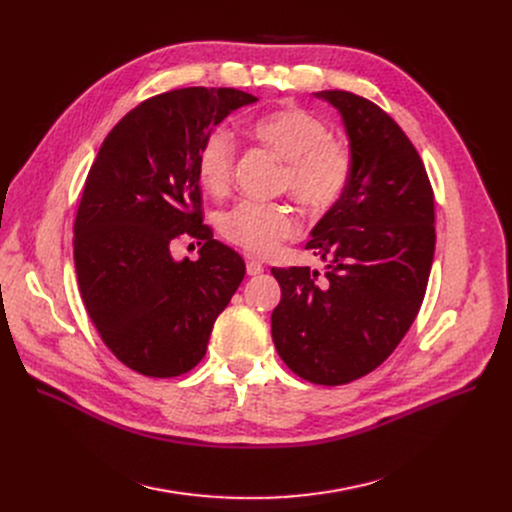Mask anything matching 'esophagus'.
Listing matches in <instances>:
<instances>
[{
	"label": "esophagus",
	"instance_id": "esophagus-1",
	"mask_svg": "<svg viewBox=\"0 0 512 512\" xmlns=\"http://www.w3.org/2000/svg\"><path fill=\"white\" fill-rule=\"evenodd\" d=\"M247 274H249V276H259V274H263V263H261V261H255V259H249V261H247Z\"/></svg>",
	"mask_w": 512,
	"mask_h": 512
}]
</instances>
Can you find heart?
Segmentation results:
<instances>
[{"instance_id":"obj_1","label":"heart","mask_w":512,"mask_h":512,"mask_svg":"<svg viewBox=\"0 0 512 512\" xmlns=\"http://www.w3.org/2000/svg\"><path fill=\"white\" fill-rule=\"evenodd\" d=\"M251 137L286 161L282 188L313 209L334 205L351 176L348 149L330 139L328 124L301 107H286L259 116L247 126ZM236 145L226 130H213L203 141L197 159L201 184L222 193L230 184ZM222 232L234 245L253 255H270L280 242L299 232V220L284 205L242 201L222 218Z\"/></svg>"}]
</instances>
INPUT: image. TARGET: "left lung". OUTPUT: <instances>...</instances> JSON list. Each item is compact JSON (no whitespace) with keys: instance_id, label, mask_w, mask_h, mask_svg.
<instances>
[{"instance_id":"1","label":"left lung","mask_w":512,"mask_h":512,"mask_svg":"<svg viewBox=\"0 0 512 512\" xmlns=\"http://www.w3.org/2000/svg\"><path fill=\"white\" fill-rule=\"evenodd\" d=\"M313 95L342 118L351 176L307 242L328 261V280L272 267L282 290L272 338L303 380L340 386L382 365L419 313L436 249L434 193L417 149L378 105L348 91Z\"/></svg>"}]
</instances>
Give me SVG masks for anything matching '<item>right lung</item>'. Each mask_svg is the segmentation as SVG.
<instances>
[{
  "instance_id": "add662e5",
  "label": "right lung",
  "mask_w": 512,
  "mask_h": 512,
  "mask_svg": "<svg viewBox=\"0 0 512 512\" xmlns=\"http://www.w3.org/2000/svg\"><path fill=\"white\" fill-rule=\"evenodd\" d=\"M257 97L188 87L128 112L89 170L74 222L78 288L107 348L149 378L191 371L215 319L245 278V261L201 218L197 159L226 116ZM180 233L202 245L197 262L171 257Z\"/></svg>"
}]
</instances>
